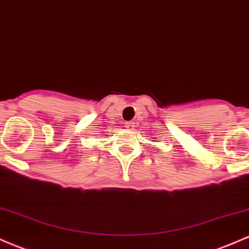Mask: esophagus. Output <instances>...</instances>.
Instances as JSON below:
<instances>
[{
	"mask_svg": "<svg viewBox=\"0 0 249 249\" xmlns=\"http://www.w3.org/2000/svg\"><path fill=\"white\" fill-rule=\"evenodd\" d=\"M132 123H125V127L126 128H128V130H131V128H132Z\"/></svg>",
	"mask_w": 249,
	"mask_h": 249,
	"instance_id": "obj_1",
	"label": "esophagus"
}]
</instances>
